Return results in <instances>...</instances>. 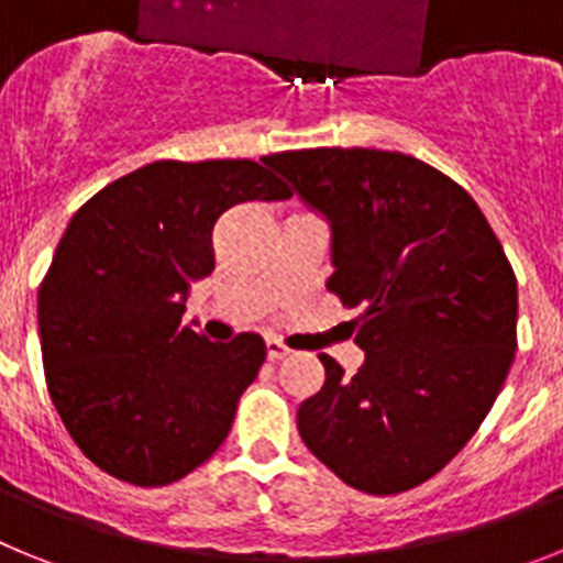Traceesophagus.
Returning <instances> with one entry per match:
<instances>
[{"label":"esophagus","mask_w":563,"mask_h":563,"mask_svg":"<svg viewBox=\"0 0 563 563\" xmlns=\"http://www.w3.org/2000/svg\"><path fill=\"white\" fill-rule=\"evenodd\" d=\"M290 355V350H287L285 343L278 341V338H267V357L271 361H282V357Z\"/></svg>","instance_id":"1"}]
</instances>
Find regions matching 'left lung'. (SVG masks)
I'll return each mask as SVG.
<instances>
[{
  "mask_svg": "<svg viewBox=\"0 0 563 563\" xmlns=\"http://www.w3.org/2000/svg\"><path fill=\"white\" fill-rule=\"evenodd\" d=\"M330 225L327 290L346 307L355 377L298 406L307 449L363 494L422 485L462 451L516 355L514 267L474 197L411 154L301 148L265 157Z\"/></svg>",
  "mask_w": 563,
  "mask_h": 563,
  "instance_id": "8db88e82",
  "label": "left lung"
}]
</instances>
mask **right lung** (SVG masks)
Instances as JSON below:
<instances>
[{"mask_svg": "<svg viewBox=\"0 0 563 563\" xmlns=\"http://www.w3.org/2000/svg\"><path fill=\"white\" fill-rule=\"evenodd\" d=\"M290 188L253 161H157L84 202L38 287L44 377L87 460L141 487L183 479L220 449L265 341L183 324L213 271V222Z\"/></svg>", "mask_w": 563, "mask_h": 563, "instance_id": "right-lung-1", "label": "right lung"}]
</instances>
